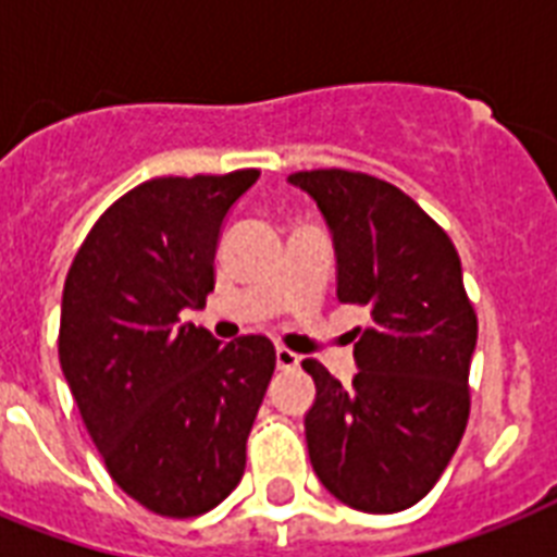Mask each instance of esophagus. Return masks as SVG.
Instances as JSON below:
<instances>
[{
  "label": "esophagus",
  "mask_w": 557,
  "mask_h": 557,
  "mask_svg": "<svg viewBox=\"0 0 557 557\" xmlns=\"http://www.w3.org/2000/svg\"><path fill=\"white\" fill-rule=\"evenodd\" d=\"M277 370H295V367H300V356L297 352H292V349L286 347H277Z\"/></svg>",
  "instance_id": "1"
}]
</instances>
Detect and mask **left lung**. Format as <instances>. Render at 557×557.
I'll list each match as a JSON object with an SVG mask.
<instances>
[{"mask_svg": "<svg viewBox=\"0 0 557 557\" xmlns=\"http://www.w3.org/2000/svg\"><path fill=\"white\" fill-rule=\"evenodd\" d=\"M338 257V300L370 309L352 387L306 358L318 396L306 413L314 474L370 515L410 509L454 457L471 410L476 314L450 236L407 193L356 170H300Z\"/></svg>", "mask_w": 557, "mask_h": 557, "instance_id": "left-lung-1", "label": "left lung"}]
</instances>
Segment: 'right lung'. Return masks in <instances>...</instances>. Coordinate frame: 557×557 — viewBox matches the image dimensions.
<instances>
[{"instance_id":"add662e5","label":"right lung","mask_w":557,"mask_h":557,"mask_svg":"<svg viewBox=\"0 0 557 557\" xmlns=\"http://www.w3.org/2000/svg\"><path fill=\"white\" fill-rule=\"evenodd\" d=\"M260 170L161 176L95 222L65 277L60 367L121 488L161 518H196L245 471V442L277 364L274 344H219L182 323L213 292L227 210Z\"/></svg>"}]
</instances>
